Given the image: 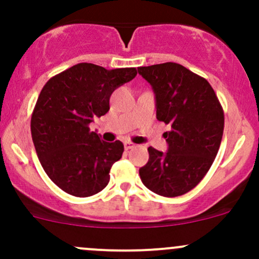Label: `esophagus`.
<instances>
[{
    "label": "esophagus",
    "mask_w": 259,
    "mask_h": 259,
    "mask_svg": "<svg viewBox=\"0 0 259 259\" xmlns=\"http://www.w3.org/2000/svg\"><path fill=\"white\" fill-rule=\"evenodd\" d=\"M124 146H125V149H126V150H130V149H133V148H135V145L134 143H132V142H125L124 143Z\"/></svg>",
    "instance_id": "34e87169"
}]
</instances>
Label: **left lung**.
<instances>
[{
    "instance_id": "obj_1",
    "label": "left lung",
    "mask_w": 259,
    "mask_h": 259,
    "mask_svg": "<svg viewBox=\"0 0 259 259\" xmlns=\"http://www.w3.org/2000/svg\"><path fill=\"white\" fill-rule=\"evenodd\" d=\"M138 71L155 94L156 119L170 125L164 133L168 151L149 146L140 179L156 194L179 197L199 184L215 159L223 137V108L210 83L182 65L165 62Z\"/></svg>"
}]
</instances>
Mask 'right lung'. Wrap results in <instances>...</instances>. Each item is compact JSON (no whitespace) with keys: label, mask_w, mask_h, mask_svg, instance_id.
Listing matches in <instances>:
<instances>
[{"label":"right lung","mask_w":259,"mask_h":259,"mask_svg":"<svg viewBox=\"0 0 259 259\" xmlns=\"http://www.w3.org/2000/svg\"><path fill=\"white\" fill-rule=\"evenodd\" d=\"M135 67L106 70L88 62L51 77L31 116V135L49 178L67 194L90 197L110 180L124 145L106 143L89 125L110 109L113 91L137 76Z\"/></svg>","instance_id":"right-lung-1"}]
</instances>
